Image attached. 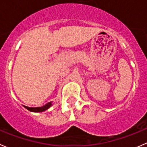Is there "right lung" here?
Segmentation results:
<instances>
[{
	"label": "right lung",
	"instance_id": "add662e5",
	"mask_svg": "<svg viewBox=\"0 0 147 147\" xmlns=\"http://www.w3.org/2000/svg\"><path fill=\"white\" fill-rule=\"evenodd\" d=\"M50 106H51V103L49 102V103H47L46 105H43V106L42 107H26V106H25V107H26L27 109H28L29 111H31V112H43V111L46 110V109H48Z\"/></svg>",
	"mask_w": 147,
	"mask_h": 147
}]
</instances>
